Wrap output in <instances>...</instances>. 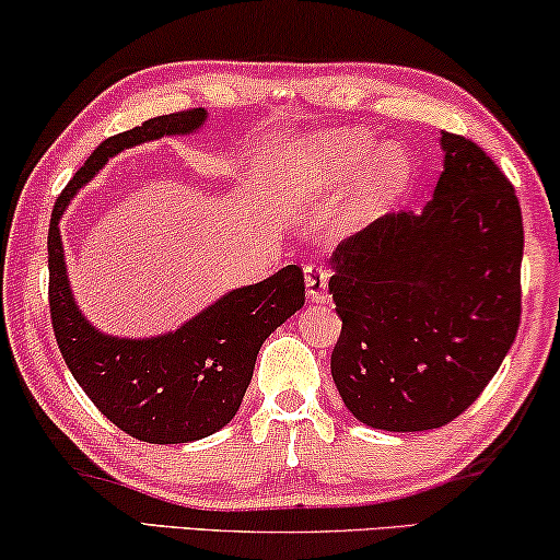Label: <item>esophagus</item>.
Masks as SVG:
<instances>
[{
	"instance_id": "esophagus-1",
	"label": "esophagus",
	"mask_w": 560,
	"mask_h": 560,
	"mask_svg": "<svg viewBox=\"0 0 560 560\" xmlns=\"http://www.w3.org/2000/svg\"><path fill=\"white\" fill-rule=\"evenodd\" d=\"M327 281H329V273L327 269H322V266H304V283H306V296H310V302H327Z\"/></svg>"
}]
</instances>
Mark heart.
I'll list each match as a JSON object with an SVG mask.
<instances>
[{
  "mask_svg": "<svg viewBox=\"0 0 560 560\" xmlns=\"http://www.w3.org/2000/svg\"><path fill=\"white\" fill-rule=\"evenodd\" d=\"M360 163L363 167L340 198V215L342 220L373 215L404 190L408 179V156L396 144H385L373 152V139L352 129L329 131L312 154L299 160L289 179H283V208L304 210L310 205L335 200L342 179L352 175Z\"/></svg>",
  "mask_w": 560,
  "mask_h": 560,
  "instance_id": "heart-1",
  "label": "heart"
}]
</instances>
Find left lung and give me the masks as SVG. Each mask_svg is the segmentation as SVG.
Instances as JSON below:
<instances>
[{
    "label": "left lung",
    "mask_w": 560,
    "mask_h": 560,
    "mask_svg": "<svg viewBox=\"0 0 560 560\" xmlns=\"http://www.w3.org/2000/svg\"><path fill=\"white\" fill-rule=\"evenodd\" d=\"M444 172L421 212L377 218L332 264L337 390L358 421L429 431L487 388L520 327L523 212L475 141L441 131Z\"/></svg>",
    "instance_id": "8db88e82"
}]
</instances>
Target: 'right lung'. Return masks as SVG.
Here are the masks:
<instances>
[{"label":"right lung","mask_w":560,"mask_h":560,"mask_svg":"<svg viewBox=\"0 0 560 560\" xmlns=\"http://www.w3.org/2000/svg\"><path fill=\"white\" fill-rule=\"evenodd\" d=\"M205 119V108H190L101 141L60 192L47 231V294L62 360L93 406L147 444H187L223 429L241 408L264 340L304 306L302 269L283 266L269 279L228 291L175 332L147 340L98 332L78 310L58 228L70 198L108 156L170 133H192Z\"/></svg>","instance_id":"right-lung-1"}]
</instances>
